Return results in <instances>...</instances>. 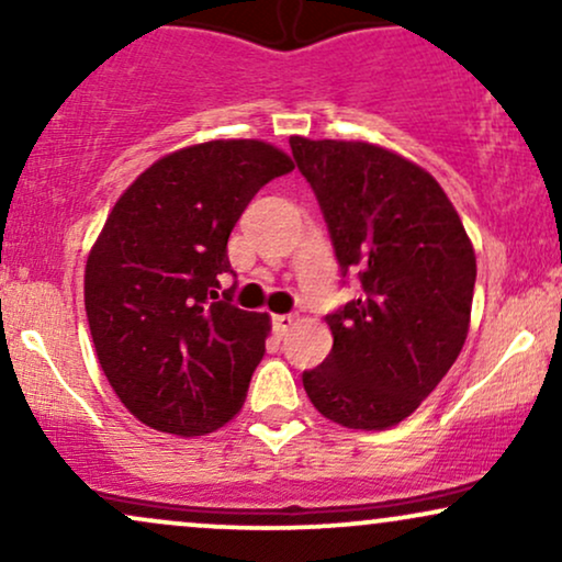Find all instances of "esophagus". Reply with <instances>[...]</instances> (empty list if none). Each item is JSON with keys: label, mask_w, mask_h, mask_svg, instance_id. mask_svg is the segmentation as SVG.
I'll return each instance as SVG.
<instances>
[{"label": "esophagus", "mask_w": 562, "mask_h": 562, "mask_svg": "<svg viewBox=\"0 0 562 562\" xmlns=\"http://www.w3.org/2000/svg\"><path fill=\"white\" fill-rule=\"evenodd\" d=\"M272 325H274V330L280 333V335H285L290 327L295 325V314H274L272 317Z\"/></svg>", "instance_id": "34e87169"}]
</instances>
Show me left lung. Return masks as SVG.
Wrapping results in <instances>:
<instances>
[{
	"instance_id": "obj_1",
	"label": "left lung",
	"mask_w": 562,
	"mask_h": 562,
	"mask_svg": "<svg viewBox=\"0 0 562 562\" xmlns=\"http://www.w3.org/2000/svg\"><path fill=\"white\" fill-rule=\"evenodd\" d=\"M317 195L340 274L359 299L327 314L333 351L303 372L327 420L402 423L441 383L468 338L475 254L447 192L420 166L367 142L290 137Z\"/></svg>"
}]
</instances>
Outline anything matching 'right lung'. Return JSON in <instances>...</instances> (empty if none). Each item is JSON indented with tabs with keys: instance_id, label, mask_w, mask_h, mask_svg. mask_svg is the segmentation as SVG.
Segmentation results:
<instances>
[{
	"instance_id": "add662e5",
	"label": "right lung",
	"mask_w": 562,
	"mask_h": 562,
	"mask_svg": "<svg viewBox=\"0 0 562 562\" xmlns=\"http://www.w3.org/2000/svg\"><path fill=\"white\" fill-rule=\"evenodd\" d=\"M293 171L259 139L184 147L142 171L97 237L83 274L108 383L137 420L203 436L240 412L263 357L267 314L232 303L227 240L256 192Z\"/></svg>"
}]
</instances>
